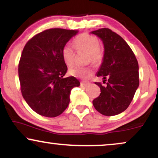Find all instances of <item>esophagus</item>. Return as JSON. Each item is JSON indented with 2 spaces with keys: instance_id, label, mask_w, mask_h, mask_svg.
Returning <instances> with one entry per match:
<instances>
[{
  "instance_id": "esophagus-1",
  "label": "esophagus",
  "mask_w": 158,
  "mask_h": 158,
  "mask_svg": "<svg viewBox=\"0 0 158 158\" xmlns=\"http://www.w3.org/2000/svg\"><path fill=\"white\" fill-rule=\"evenodd\" d=\"M89 83L88 82H85V81H82L81 83V85H83V86H85V87H87V86L89 85Z\"/></svg>"
}]
</instances>
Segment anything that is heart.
<instances>
[{"mask_svg": "<svg viewBox=\"0 0 158 158\" xmlns=\"http://www.w3.org/2000/svg\"><path fill=\"white\" fill-rule=\"evenodd\" d=\"M74 45L77 49H81L89 53L90 60L94 63H98L102 60V54L99 49V41L95 36L88 33L80 34L74 40ZM61 54L67 65H72L74 62L73 47L70 44H65L62 47ZM69 73L73 76L88 79L94 73V69L91 67H74L69 70Z\"/></svg>", "mask_w": 158, "mask_h": 158, "instance_id": "heart-1", "label": "heart"}]
</instances>
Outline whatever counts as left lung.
<instances>
[{"label":"left lung","mask_w":158,"mask_h":158,"mask_svg":"<svg viewBox=\"0 0 158 158\" xmlns=\"http://www.w3.org/2000/svg\"><path fill=\"white\" fill-rule=\"evenodd\" d=\"M100 38L104 46L103 61L96 75L103 83L100 96L93 101L99 113L115 116L124 111L139 87V65L135 54L124 39L111 29L103 28L90 32Z\"/></svg>","instance_id":"8db88e82"}]
</instances>
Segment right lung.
Instances as JSON below:
<instances>
[{"mask_svg":"<svg viewBox=\"0 0 158 158\" xmlns=\"http://www.w3.org/2000/svg\"><path fill=\"white\" fill-rule=\"evenodd\" d=\"M77 30L50 29L32 37L23 49L19 64L22 96L40 115L56 117L70 103L71 90L78 87L76 77H64L68 70L62 47Z\"/></svg>","mask_w":158,"mask_h":158,"instance_id":"obj_1","label":"right lung"}]
</instances>
